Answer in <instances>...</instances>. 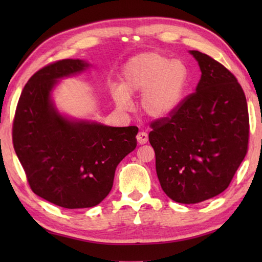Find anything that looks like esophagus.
Here are the masks:
<instances>
[{"mask_svg": "<svg viewBox=\"0 0 262 262\" xmlns=\"http://www.w3.org/2000/svg\"><path fill=\"white\" fill-rule=\"evenodd\" d=\"M137 138V142L140 144H146L147 141H148V135L146 134L145 132H140L136 136Z\"/></svg>", "mask_w": 262, "mask_h": 262, "instance_id": "1", "label": "esophagus"}]
</instances>
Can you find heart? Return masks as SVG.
I'll use <instances>...</instances> for the list:
<instances>
[{
	"label": "heart",
	"mask_w": 262,
	"mask_h": 262,
	"mask_svg": "<svg viewBox=\"0 0 262 262\" xmlns=\"http://www.w3.org/2000/svg\"><path fill=\"white\" fill-rule=\"evenodd\" d=\"M188 80L187 66L158 53H145L130 59L122 72L121 85L111 91L117 107H130V96L141 93L140 107L149 118L171 115L179 105Z\"/></svg>",
	"instance_id": "obj_1"
}]
</instances>
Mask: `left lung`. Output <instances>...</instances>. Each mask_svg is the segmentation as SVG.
<instances>
[{
    "label": "left lung",
    "mask_w": 262,
    "mask_h": 262,
    "mask_svg": "<svg viewBox=\"0 0 262 262\" xmlns=\"http://www.w3.org/2000/svg\"><path fill=\"white\" fill-rule=\"evenodd\" d=\"M202 77L164 118L152 121L148 140L166 196L180 204L213 198L230 186L249 145L246 94L224 65L198 51Z\"/></svg>",
    "instance_id": "1"
}]
</instances>
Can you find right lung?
<instances>
[{
	"label": "right lung",
	"instance_id": "add662e5",
	"mask_svg": "<svg viewBox=\"0 0 262 262\" xmlns=\"http://www.w3.org/2000/svg\"><path fill=\"white\" fill-rule=\"evenodd\" d=\"M89 64L62 59L43 66L27 82L16 104L13 147L31 190L60 207L88 208L113 188L115 170L136 147V126L108 127L71 121L51 101L56 80Z\"/></svg>",
	"mask_w": 262,
	"mask_h": 262
}]
</instances>
